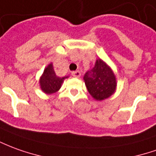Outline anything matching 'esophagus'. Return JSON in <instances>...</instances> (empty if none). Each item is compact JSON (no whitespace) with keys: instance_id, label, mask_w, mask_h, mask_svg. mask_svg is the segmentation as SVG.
Here are the masks:
<instances>
[{"instance_id":"34e87169","label":"esophagus","mask_w":156,"mask_h":156,"mask_svg":"<svg viewBox=\"0 0 156 156\" xmlns=\"http://www.w3.org/2000/svg\"><path fill=\"white\" fill-rule=\"evenodd\" d=\"M72 76H74V77H76V78H78V77H80V72L79 70H76V71H73L71 73Z\"/></svg>"}]
</instances>
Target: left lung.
<instances>
[{
  "label": "left lung",
  "mask_w": 156,
  "mask_h": 156,
  "mask_svg": "<svg viewBox=\"0 0 156 156\" xmlns=\"http://www.w3.org/2000/svg\"><path fill=\"white\" fill-rule=\"evenodd\" d=\"M87 91L98 101L105 100L113 95L116 89V78L108 64L98 58L94 67L84 76Z\"/></svg>",
  "instance_id": "1"
}]
</instances>
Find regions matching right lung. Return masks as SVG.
<instances>
[{
  "mask_svg": "<svg viewBox=\"0 0 156 156\" xmlns=\"http://www.w3.org/2000/svg\"><path fill=\"white\" fill-rule=\"evenodd\" d=\"M69 76L59 77L56 75L52 64H49L44 69L42 76L40 78L41 88L46 94H52L57 92L61 87L64 79Z\"/></svg>",
  "mask_w": 156,
  "mask_h": 156,
  "instance_id": "right-lung-1",
  "label": "right lung"
}]
</instances>
